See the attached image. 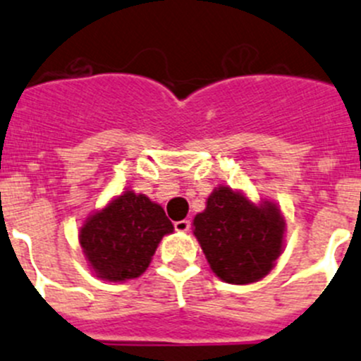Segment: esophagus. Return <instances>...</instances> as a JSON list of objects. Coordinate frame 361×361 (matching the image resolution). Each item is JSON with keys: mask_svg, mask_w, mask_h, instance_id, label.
I'll use <instances>...</instances> for the list:
<instances>
[{"mask_svg": "<svg viewBox=\"0 0 361 361\" xmlns=\"http://www.w3.org/2000/svg\"><path fill=\"white\" fill-rule=\"evenodd\" d=\"M174 229H176L178 233H187V231L190 229V220H178V222H174Z\"/></svg>", "mask_w": 361, "mask_h": 361, "instance_id": "1", "label": "esophagus"}]
</instances>
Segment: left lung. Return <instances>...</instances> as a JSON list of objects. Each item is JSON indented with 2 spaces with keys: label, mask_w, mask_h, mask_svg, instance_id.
I'll return each mask as SVG.
<instances>
[{
  "label": "left lung",
  "mask_w": 361,
  "mask_h": 361,
  "mask_svg": "<svg viewBox=\"0 0 361 361\" xmlns=\"http://www.w3.org/2000/svg\"><path fill=\"white\" fill-rule=\"evenodd\" d=\"M284 219L274 204H252L220 187L194 219V234L213 274L229 284H250L274 268L282 252Z\"/></svg>",
  "instance_id": "left-lung-1"
}]
</instances>
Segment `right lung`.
<instances>
[{"label":"right lung","mask_w":361,"mask_h":361,"mask_svg":"<svg viewBox=\"0 0 361 361\" xmlns=\"http://www.w3.org/2000/svg\"><path fill=\"white\" fill-rule=\"evenodd\" d=\"M173 229L162 206L127 190L86 220L79 240L95 274L121 282L145 274L159 241Z\"/></svg>","instance_id":"obj_1"}]
</instances>
